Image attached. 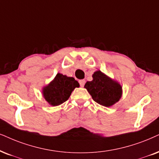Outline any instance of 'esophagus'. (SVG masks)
I'll use <instances>...</instances> for the list:
<instances>
[{
    "label": "esophagus",
    "instance_id": "obj_1",
    "mask_svg": "<svg viewBox=\"0 0 159 159\" xmlns=\"http://www.w3.org/2000/svg\"><path fill=\"white\" fill-rule=\"evenodd\" d=\"M85 83H86V81L85 80H80L79 81V84H80V86H84V84H85Z\"/></svg>",
    "mask_w": 159,
    "mask_h": 159
}]
</instances>
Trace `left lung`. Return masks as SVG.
<instances>
[{
  "label": "left lung",
  "instance_id": "1",
  "mask_svg": "<svg viewBox=\"0 0 159 159\" xmlns=\"http://www.w3.org/2000/svg\"><path fill=\"white\" fill-rule=\"evenodd\" d=\"M93 80L87 81L84 87L92 99L100 105L109 107L119 101L122 95V87L101 71L98 70L92 75Z\"/></svg>",
  "mask_w": 159,
  "mask_h": 159
}]
</instances>
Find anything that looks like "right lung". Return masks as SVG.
Instances as JSON below:
<instances>
[{
  "label": "right lung",
  "instance_id": "1",
  "mask_svg": "<svg viewBox=\"0 0 159 159\" xmlns=\"http://www.w3.org/2000/svg\"><path fill=\"white\" fill-rule=\"evenodd\" d=\"M79 84L75 78L58 73L48 86L43 89V96L51 106H56L67 101L72 92Z\"/></svg>",
  "mask_w": 159,
  "mask_h": 159
}]
</instances>
